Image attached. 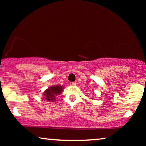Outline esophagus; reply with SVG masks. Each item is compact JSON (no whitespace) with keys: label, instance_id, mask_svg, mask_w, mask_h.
I'll return each instance as SVG.
<instances>
[{"label":"esophagus","instance_id":"1","mask_svg":"<svg viewBox=\"0 0 146 146\" xmlns=\"http://www.w3.org/2000/svg\"><path fill=\"white\" fill-rule=\"evenodd\" d=\"M70 84L71 86H76V82H72L70 83Z\"/></svg>","mask_w":146,"mask_h":146}]
</instances>
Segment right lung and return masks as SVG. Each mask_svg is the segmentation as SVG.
I'll return each mask as SVG.
<instances>
[{
	"mask_svg": "<svg viewBox=\"0 0 146 146\" xmlns=\"http://www.w3.org/2000/svg\"><path fill=\"white\" fill-rule=\"evenodd\" d=\"M63 89L64 87L62 86H53L46 90L43 95L44 96L46 100L54 102L57 96L60 95L62 92Z\"/></svg>",
	"mask_w": 146,
	"mask_h": 146,
	"instance_id": "add662e5",
	"label": "right lung"
}]
</instances>
